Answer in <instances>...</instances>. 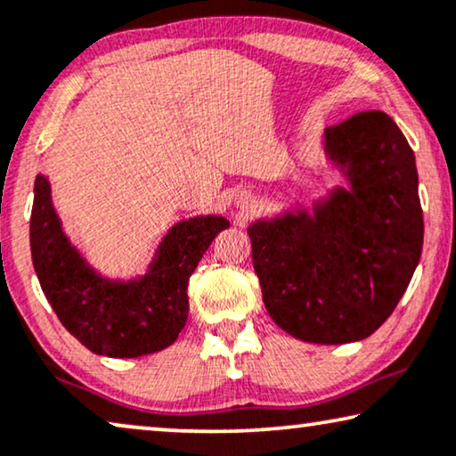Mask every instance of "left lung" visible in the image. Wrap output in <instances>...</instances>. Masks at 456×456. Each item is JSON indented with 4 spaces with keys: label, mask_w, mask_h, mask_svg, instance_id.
Listing matches in <instances>:
<instances>
[{
    "label": "left lung",
    "mask_w": 456,
    "mask_h": 456,
    "mask_svg": "<svg viewBox=\"0 0 456 456\" xmlns=\"http://www.w3.org/2000/svg\"><path fill=\"white\" fill-rule=\"evenodd\" d=\"M349 191L248 226L263 302L277 327L308 343L360 341L385 322L424 244L413 150L382 110L325 129Z\"/></svg>",
    "instance_id": "left-lung-1"
}]
</instances>
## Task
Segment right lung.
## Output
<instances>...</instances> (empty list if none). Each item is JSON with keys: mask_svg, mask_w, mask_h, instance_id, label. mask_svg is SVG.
<instances>
[{"mask_svg": "<svg viewBox=\"0 0 456 456\" xmlns=\"http://www.w3.org/2000/svg\"><path fill=\"white\" fill-rule=\"evenodd\" d=\"M228 226L220 216L175 224L146 275L110 281L71 247L53 209L51 184L38 175L30 214L32 265L61 325L84 347L109 358H140L179 338L189 314V277L216 234Z\"/></svg>", "mask_w": 456, "mask_h": 456, "instance_id": "right-lung-1", "label": "right lung"}]
</instances>
